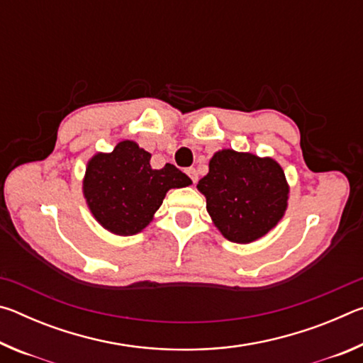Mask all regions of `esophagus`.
Returning a JSON list of instances; mask_svg holds the SVG:
<instances>
[{
    "label": "esophagus",
    "instance_id": "1",
    "mask_svg": "<svg viewBox=\"0 0 363 363\" xmlns=\"http://www.w3.org/2000/svg\"><path fill=\"white\" fill-rule=\"evenodd\" d=\"M187 174L190 176V179L194 181V184H195L196 181H199V173H196L195 168H189V169H187Z\"/></svg>",
    "mask_w": 363,
    "mask_h": 363
}]
</instances>
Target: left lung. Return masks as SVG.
Masks as SVG:
<instances>
[{
    "instance_id": "left-lung-1",
    "label": "left lung",
    "mask_w": 363,
    "mask_h": 363,
    "mask_svg": "<svg viewBox=\"0 0 363 363\" xmlns=\"http://www.w3.org/2000/svg\"><path fill=\"white\" fill-rule=\"evenodd\" d=\"M218 230L233 243H251L277 225L288 206L290 186L270 157L223 149L196 184Z\"/></svg>"
}]
</instances>
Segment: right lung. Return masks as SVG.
<instances>
[{
  "label": "right lung",
  "mask_w": 363,
  "mask_h": 363,
  "mask_svg": "<svg viewBox=\"0 0 363 363\" xmlns=\"http://www.w3.org/2000/svg\"><path fill=\"white\" fill-rule=\"evenodd\" d=\"M150 157L134 140H121L112 152H97L86 164V205L97 223L115 235L128 237L144 230L169 189L192 184L171 163L153 169Z\"/></svg>",
  "instance_id": "add662e5"
}]
</instances>
